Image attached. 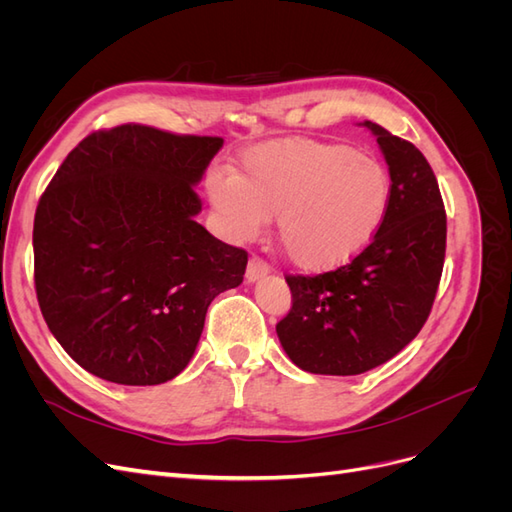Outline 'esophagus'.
Wrapping results in <instances>:
<instances>
[{"label":"esophagus","mask_w":512,"mask_h":512,"mask_svg":"<svg viewBox=\"0 0 512 512\" xmlns=\"http://www.w3.org/2000/svg\"><path fill=\"white\" fill-rule=\"evenodd\" d=\"M269 271H271V267L267 265L265 260L258 258V256H252L250 262H247L245 280H247V282H256V280H260V277H265Z\"/></svg>","instance_id":"34e87169"}]
</instances>
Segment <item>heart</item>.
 <instances>
[{"label":"heart","mask_w":512,"mask_h":512,"mask_svg":"<svg viewBox=\"0 0 512 512\" xmlns=\"http://www.w3.org/2000/svg\"><path fill=\"white\" fill-rule=\"evenodd\" d=\"M393 181L376 156L284 138L250 149L237 175L213 173L209 198L235 239H252L275 218L277 241L294 267L327 273L363 254L384 226Z\"/></svg>","instance_id":"obj_1"}]
</instances>
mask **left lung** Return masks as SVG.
<instances>
[{"label": "left lung", "mask_w": 512, "mask_h": 512, "mask_svg": "<svg viewBox=\"0 0 512 512\" xmlns=\"http://www.w3.org/2000/svg\"><path fill=\"white\" fill-rule=\"evenodd\" d=\"M393 181L384 226L363 254L320 275H286L292 307L277 322L290 361L324 376H356L386 363L423 329L444 267L446 211L425 156L378 123Z\"/></svg>", "instance_id": "obj_1"}]
</instances>
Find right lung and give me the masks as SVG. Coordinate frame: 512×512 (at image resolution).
Returning a JSON list of instances; mask_svg holds the SVG:
<instances>
[{"instance_id": "add662e5", "label": "right lung", "mask_w": 512, "mask_h": 512, "mask_svg": "<svg viewBox=\"0 0 512 512\" xmlns=\"http://www.w3.org/2000/svg\"><path fill=\"white\" fill-rule=\"evenodd\" d=\"M222 145L123 123L85 136L46 185L34 218L40 312L89 374L173 380L211 301L243 282L247 252L194 220V185Z\"/></svg>"}]
</instances>
